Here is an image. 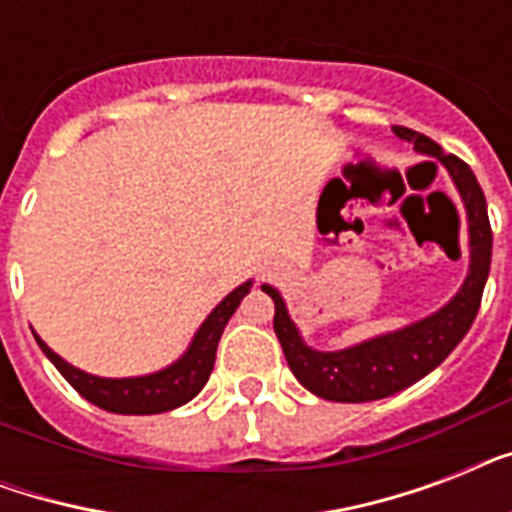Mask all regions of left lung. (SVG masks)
Masks as SVG:
<instances>
[{"label":"left lung","instance_id":"left-lung-1","mask_svg":"<svg viewBox=\"0 0 512 512\" xmlns=\"http://www.w3.org/2000/svg\"><path fill=\"white\" fill-rule=\"evenodd\" d=\"M393 132L398 138L414 143L417 154L436 156L452 177L462 207H465V220H468V276L457 289V295L446 305H441L436 313L412 321L396 332L369 337V340L356 342L342 350L311 348L289 316L287 303L279 289L263 284V292L271 295L273 305H276L273 332L284 348L292 374L303 388L311 390L313 396L340 401V404L388 398L433 372L460 345L462 337L468 335L478 305H481L484 284L489 279V265H492V225H489L484 191H481L473 170L457 156L444 154L441 146L433 143L428 135L406 130V127H393Z\"/></svg>","mask_w":512,"mask_h":512}]
</instances>
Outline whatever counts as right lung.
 I'll return each mask as SVG.
<instances>
[{
  "label": "right lung",
  "mask_w": 512,
  "mask_h": 512,
  "mask_svg": "<svg viewBox=\"0 0 512 512\" xmlns=\"http://www.w3.org/2000/svg\"><path fill=\"white\" fill-rule=\"evenodd\" d=\"M249 289H252V279L233 289L231 295H225L212 308L207 319L201 321L191 345L185 348V353L177 361H172L170 366H164L159 372L140 374V377H98V374L82 372L79 366L60 358L42 337L36 335L34 329L31 332H34L44 356L50 358L55 369L66 377L68 385L79 396L87 398L90 404L114 414H162L188 404L207 385L212 366H215L220 335H223L225 324L236 313L241 300L249 295Z\"/></svg>",
  "instance_id": "right-lung-1"
}]
</instances>
